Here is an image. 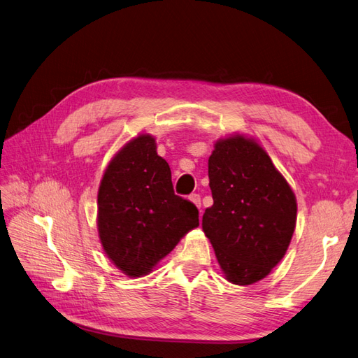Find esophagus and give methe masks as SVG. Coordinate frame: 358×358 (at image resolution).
Returning a JSON list of instances; mask_svg holds the SVG:
<instances>
[{
	"label": "esophagus",
	"instance_id": "obj_1",
	"mask_svg": "<svg viewBox=\"0 0 358 358\" xmlns=\"http://www.w3.org/2000/svg\"><path fill=\"white\" fill-rule=\"evenodd\" d=\"M189 199H190L196 206H198V210H201V196H199V194L193 193V194L189 196Z\"/></svg>",
	"mask_w": 358,
	"mask_h": 358
}]
</instances>
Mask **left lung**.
<instances>
[{"mask_svg": "<svg viewBox=\"0 0 358 358\" xmlns=\"http://www.w3.org/2000/svg\"><path fill=\"white\" fill-rule=\"evenodd\" d=\"M214 203L202 229L224 278L255 284L290 245L297 218L294 192L255 138L235 132L214 144L208 160Z\"/></svg>", "mask_w": 358, "mask_h": 358, "instance_id": "1", "label": "left lung"}]
</instances>
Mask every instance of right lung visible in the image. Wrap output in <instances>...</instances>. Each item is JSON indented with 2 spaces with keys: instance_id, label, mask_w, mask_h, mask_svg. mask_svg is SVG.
Returning <instances> with one entry per match:
<instances>
[{
  "instance_id": "right-lung-1",
  "label": "right lung",
  "mask_w": 358,
  "mask_h": 358,
  "mask_svg": "<svg viewBox=\"0 0 358 358\" xmlns=\"http://www.w3.org/2000/svg\"><path fill=\"white\" fill-rule=\"evenodd\" d=\"M156 138L138 134L108 162L98 189L96 226L111 263L141 278L199 226L196 206L174 193L171 168Z\"/></svg>"
}]
</instances>
